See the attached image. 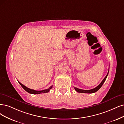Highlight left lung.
Instances as JSON below:
<instances>
[{"label": "left lung", "mask_w": 124, "mask_h": 124, "mask_svg": "<svg viewBox=\"0 0 124 124\" xmlns=\"http://www.w3.org/2000/svg\"><path fill=\"white\" fill-rule=\"evenodd\" d=\"M109 70L108 72L107 73V75L106 76V77H105V78L103 80V81L101 82V83L97 87H96L95 88L92 89H90V90H83V89H79L78 88L75 87V89L76 90V91H77V92L80 93H94L97 92V91L102 87V86L103 85V84H104V83L105 82V80H106L107 76L108 75V73H109Z\"/></svg>", "instance_id": "obj_1"}]
</instances>
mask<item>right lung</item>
Instances as JSON below:
<instances>
[{
	"label": "right lung",
	"mask_w": 124,
	"mask_h": 124,
	"mask_svg": "<svg viewBox=\"0 0 124 124\" xmlns=\"http://www.w3.org/2000/svg\"><path fill=\"white\" fill-rule=\"evenodd\" d=\"M18 82H19V83L20 84V85L22 86V87L26 91H27V93H31V94H40V93H48L50 89L52 88L53 87V86H51L48 89H44V90H40V91H37V90H33V89H30V88H27V87H26L25 86H24V85H23L22 84H21L20 82H19V81H18Z\"/></svg>",
	"instance_id": "obj_1"
}]
</instances>
